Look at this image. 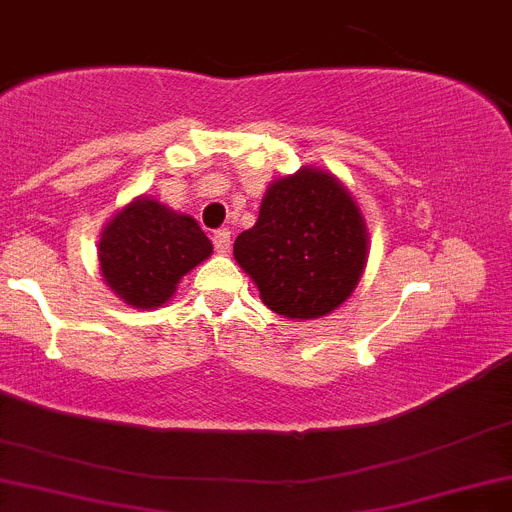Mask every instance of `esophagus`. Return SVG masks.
<instances>
[{"instance_id":"1","label":"esophagus","mask_w":512,"mask_h":512,"mask_svg":"<svg viewBox=\"0 0 512 512\" xmlns=\"http://www.w3.org/2000/svg\"><path fill=\"white\" fill-rule=\"evenodd\" d=\"M213 246L218 253L228 251V248H231V231H228V228H218V231L213 233Z\"/></svg>"}]
</instances>
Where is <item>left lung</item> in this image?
Returning a JSON list of instances; mask_svg holds the SVG:
<instances>
[{
    "label": "left lung",
    "mask_w": 512,
    "mask_h": 512,
    "mask_svg": "<svg viewBox=\"0 0 512 512\" xmlns=\"http://www.w3.org/2000/svg\"><path fill=\"white\" fill-rule=\"evenodd\" d=\"M233 256L271 312L314 320L353 294L368 233L345 187L304 167L266 190L259 220L236 238Z\"/></svg>",
    "instance_id": "left-lung-1"
}]
</instances>
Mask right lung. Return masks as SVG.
Segmentation results:
<instances>
[{
	"mask_svg": "<svg viewBox=\"0 0 512 512\" xmlns=\"http://www.w3.org/2000/svg\"><path fill=\"white\" fill-rule=\"evenodd\" d=\"M213 253V243L190 215H177L154 200L121 210L101 238L103 279L134 307H162L177 281Z\"/></svg>",
	"mask_w": 512,
	"mask_h": 512,
	"instance_id": "obj_1",
	"label": "right lung"
}]
</instances>
